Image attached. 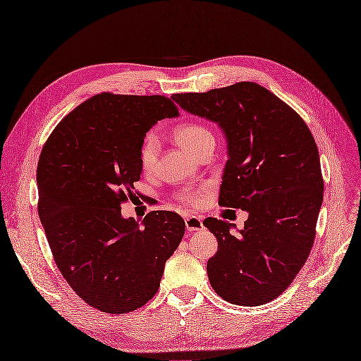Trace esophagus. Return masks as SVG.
I'll return each instance as SVG.
<instances>
[{
    "label": "esophagus",
    "mask_w": 361,
    "mask_h": 361,
    "mask_svg": "<svg viewBox=\"0 0 361 361\" xmlns=\"http://www.w3.org/2000/svg\"><path fill=\"white\" fill-rule=\"evenodd\" d=\"M185 226L190 232H197V231H201L204 228L202 220L197 216H188L185 219Z\"/></svg>",
    "instance_id": "34e87169"
}]
</instances>
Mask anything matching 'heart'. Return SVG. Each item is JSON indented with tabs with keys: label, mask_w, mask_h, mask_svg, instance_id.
I'll return each instance as SVG.
<instances>
[{
	"label": "heart",
	"mask_w": 361,
	"mask_h": 361,
	"mask_svg": "<svg viewBox=\"0 0 361 361\" xmlns=\"http://www.w3.org/2000/svg\"><path fill=\"white\" fill-rule=\"evenodd\" d=\"M175 138L178 144L185 148L192 156L198 157L200 154L214 147V135L213 132L198 122H186L175 129ZM160 154V138L156 132H148L142 140L140 148V163L144 171H151L156 167L157 159ZM200 194L198 192H185L182 198L190 202H197Z\"/></svg>",
	"instance_id": "b5f03b06"
}]
</instances>
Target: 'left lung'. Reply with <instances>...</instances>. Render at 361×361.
Listing matches in <instances>:
<instances>
[{"label":"left lung","instance_id":"left-lung-1","mask_svg":"<svg viewBox=\"0 0 361 361\" xmlns=\"http://www.w3.org/2000/svg\"><path fill=\"white\" fill-rule=\"evenodd\" d=\"M171 98L225 133L219 204L248 212L238 233L225 220L202 221L217 238L210 283L232 304H266L293 283L314 243L323 178L313 135L297 111L254 82Z\"/></svg>","mask_w":361,"mask_h":361}]
</instances>
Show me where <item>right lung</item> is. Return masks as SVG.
Masks as SVG:
<instances>
[{
  "mask_svg": "<svg viewBox=\"0 0 361 361\" xmlns=\"http://www.w3.org/2000/svg\"><path fill=\"white\" fill-rule=\"evenodd\" d=\"M179 116L163 95L98 94L56 126L39 156L38 213L63 278L87 304L110 314L141 308L157 294L185 221L151 212L142 225L122 216L141 179L145 133Z\"/></svg>",
  "mask_w": 361,
  "mask_h": 361,
  "instance_id": "1",
  "label": "right lung"
}]
</instances>
